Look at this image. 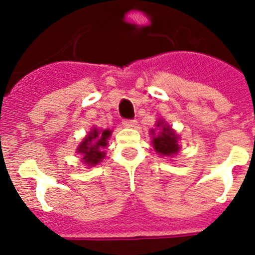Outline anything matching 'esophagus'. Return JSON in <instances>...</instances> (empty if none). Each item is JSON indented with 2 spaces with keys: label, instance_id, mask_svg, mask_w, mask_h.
<instances>
[{
  "label": "esophagus",
  "instance_id": "esophagus-1",
  "mask_svg": "<svg viewBox=\"0 0 255 255\" xmlns=\"http://www.w3.org/2000/svg\"><path fill=\"white\" fill-rule=\"evenodd\" d=\"M123 125L125 126V128H134V126L136 125V121L135 120H124Z\"/></svg>",
  "mask_w": 255,
  "mask_h": 255
}]
</instances>
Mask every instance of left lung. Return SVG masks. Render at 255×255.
Wrapping results in <instances>:
<instances>
[{
	"label": "left lung",
	"instance_id": "obj_1",
	"mask_svg": "<svg viewBox=\"0 0 255 255\" xmlns=\"http://www.w3.org/2000/svg\"><path fill=\"white\" fill-rule=\"evenodd\" d=\"M157 131L155 129L150 130L152 134V144L155 152L166 157H172L177 154L180 150L179 147V135L175 130L168 126L163 120L157 121Z\"/></svg>",
	"mask_w": 255,
	"mask_h": 255
}]
</instances>
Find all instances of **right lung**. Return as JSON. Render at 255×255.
<instances>
[{
    "instance_id": "right-lung-1",
    "label": "right lung",
    "mask_w": 255,
    "mask_h": 255,
    "mask_svg": "<svg viewBox=\"0 0 255 255\" xmlns=\"http://www.w3.org/2000/svg\"><path fill=\"white\" fill-rule=\"evenodd\" d=\"M111 136L110 130H100L93 128L88 135L79 144L78 153L83 157V162L88 167H93L105 158V148L107 147V140Z\"/></svg>"
}]
</instances>
